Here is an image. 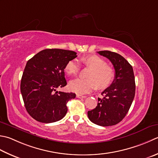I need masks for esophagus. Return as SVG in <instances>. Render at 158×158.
Wrapping results in <instances>:
<instances>
[{"label": "esophagus", "instance_id": "34e87169", "mask_svg": "<svg viewBox=\"0 0 158 158\" xmlns=\"http://www.w3.org/2000/svg\"><path fill=\"white\" fill-rule=\"evenodd\" d=\"M77 97L79 98H84L87 97V96H83L81 94H77Z\"/></svg>", "mask_w": 158, "mask_h": 158}]
</instances>
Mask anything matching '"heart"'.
Returning a JSON list of instances; mask_svg holds the SVG:
<instances>
[{
    "instance_id": "heart-1",
    "label": "heart",
    "mask_w": 158,
    "mask_h": 158,
    "mask_svg": "<svg viewBox=\"0 0 158 158\" xmlns=\"http://www.w3.org/2000/svg\"><path fill=\"white\" fill-rule=\"evenodd\" d=\"M82 62L85 66L91 68L88 79L77 78L70 81L69 88L77 94H87L97 87L105 89L112 84L115 79V72L112 68L107 66L103 59L91 55L82 59ZM79 70V64L76 60L69 61L65 66V71L69 75H75Z\"/></svg>"
}]
</instances>
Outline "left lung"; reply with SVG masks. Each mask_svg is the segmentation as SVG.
Returning <instances> with one entry per match:
<instances>
[{"mask_svg": "<svg viewBox=\"0 0 158 158\" xmlns=\"http://www.w3.org/2000/svg\"><path fill=\"white\" fill-rule=\"evenodd\" d=\"M113 64L115 79L102 92L96 108L88 111V116L96 125L107 127L118 124L125 118L134 98L135 84L133 68L121 55L110 51H98Z\"/></svg>", "mask_w": 158, "mask_h": 158, "instance_id": "8db88e82", "label": "left lung"}]
</instances>
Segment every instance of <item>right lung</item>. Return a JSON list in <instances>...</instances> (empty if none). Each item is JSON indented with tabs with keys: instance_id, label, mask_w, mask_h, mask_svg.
Here are the masks:
<instances>
[{
	"instance_id": "right-lung-1",
	"label": "right lung",
	"mask_w": 158,
	"mask_h": 158,
	"mask_svg": "<svg viewBox=\"0 0 158 158\" xmlns=\"http://www.w3.org/2000/svg\"><path fill=\"white\" fill-rule=\"evenodd\" d=\"M77 52L64 49H45L27 61L20 83V91L27 112L37 121L50 123L62 119L73 92L57 91L67 84L64 69Z\"/></svg>"
}]
</instances>
